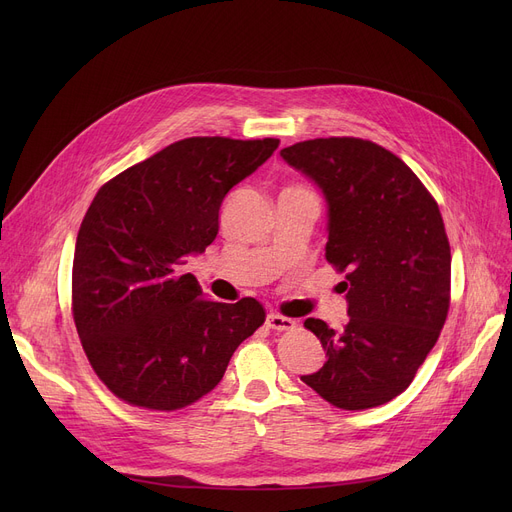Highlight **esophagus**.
<instances>
[{
  "label": "esophagus",
  "instance_id": "esophagus-1",
  "mask_svg": "<svg viewBox=\"0 0 512 512\" xmlns=\"http://www.w3.org/2000/svg\"><path fill=\"white\" fill-rule=\"evenodd\" d=\"M267 328L270 330H276V332H284V330H292L294 326V319H290V317H284V315H280V313H270L267 315Z\"/></svg>",
  "mask_w": 512,
  "mask_h": 512
}]
</instances>
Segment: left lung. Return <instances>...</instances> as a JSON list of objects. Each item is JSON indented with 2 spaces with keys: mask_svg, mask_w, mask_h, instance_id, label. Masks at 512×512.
<instances>
[{
  "mask_svg": "<svg viewBox=\"0 0 512 512\" xmlns=\"http://www.w3.org/2000/svg\"><path fill=\"white\" fill-rule=\"evenodd\" d=\"M280 155L324 195L326 259L346 272L348 324L336 332L305 321L326 363L301 380L338 409L380 407L409 388L448 315L450 245L438 203L405 161L371 141L313 139Z\"/></svg>",
  "mask_w": 512,
  "mask_h": 512,
  "instance_id": "left-lung-1",
  "label": "left lung"
}]
</instances>
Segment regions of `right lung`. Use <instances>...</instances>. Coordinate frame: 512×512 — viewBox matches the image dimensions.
<instances>
[{
	"instance_id": "add662e5",
	"label": "right lung",
	"mask_w": 512,
	"mask_h": 512,
	"mask_svg": "<svg viewBox=\"0 0 512 512\" xmlns=\"http://www.w3.org/2000/svg\"><path fill=\"white\" fill-rule=\"evenodd\" d=\"M278 145L184 139L99 188L76 236L72 311L99 380L128 405H191L220 384L238 344L265 321L255 299L207 301L182 265L218 236L230 188Z\"/></svg>"
}]
</instances>
